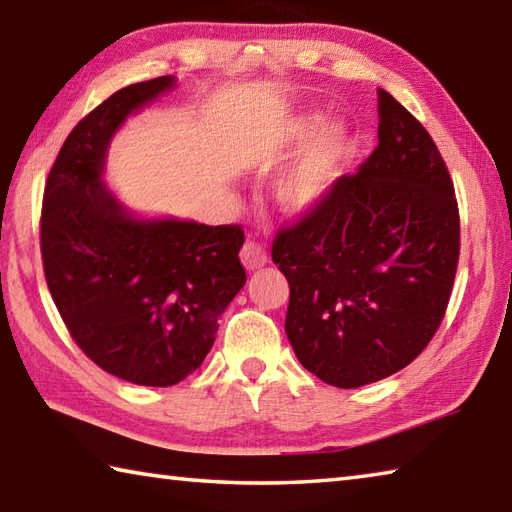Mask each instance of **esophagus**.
<instances>
[{"mask_svg":"<svg viewBox=\"0 0 512 512\" xmlns=\"http://www.w3.org/2000/svg\"><path fill=\"white\" fill-rule=\"evenodd\" d=\"M239 257H242V264L248 270H257V268H262L268 262L266 250L262 248V244L253 242V239H246V244L242 246V253H239Z\"/></svg>","mask_w":512,"mask_h":512,"instance_id":"34e87169","label":"esophagus"}]
</instances>
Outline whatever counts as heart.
Returning a JSON list of instances; mask_svg holds the SVG:
<instances>
[{
	"label": "heart",
	"instance_id": "obj_1",
	"mask_svg": "<svg viewBox=\"0 0 512 512\" xmlns=\"http://www.w3.org/2000/svg\"><path fill=\"white\" fill-rule=\"evenodd\" d=\"M344 155V133L328 130L308 148L299 164L290 170L279 190V199L290 213H306L322 202L339 175V162Z\"/></svg>",
	"mask_w": 512,
	"mask_h": 512
}]
</instances>
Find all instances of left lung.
Returning <instances> with one entry per match:
<instances>
[{
    "mask_svg": "<svg viewBox=\"0 0 512 512\" xmlns=\"http://www.w3.org/2000/svg\"><path fill=\"white\" fill-rule=\"evenodd\" d=\"M379 144L357 175L277 230L286 335L322 382L357 388L406 368L446 315L459 262L455 186L428 130L379 90Z\"/></svg>",
    "mask_w": 512,
    "mask_h": 512,
    "instance_id": "obj_1",
    "label": "left lung"
}]
</instances>
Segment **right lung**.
Returning a JSON list of instances; mask_svg holds the SVG:
<instances>
[{
  "mask_svg": "<svg viewBox=\"0 0 512 512\" xmlns=\"http://www.w3.org/2000/svg\"><path fill=\"white\" fill-rule=\"evenodd\" d=\"M173 77L130 84L79 122L50 168L42 262L70 337L106 373L173 386L202 366L217 319L246 284L244 230L177 219L142 222L102 184L110 137Z\"/></svg>",
  "mask_w": 512,
  "mask_h": 512,
  "instance_id": "add662e5",
  "label": "right lung"
}]
</instances>
